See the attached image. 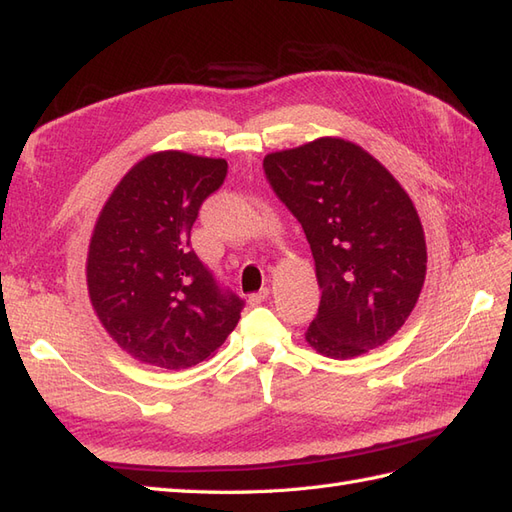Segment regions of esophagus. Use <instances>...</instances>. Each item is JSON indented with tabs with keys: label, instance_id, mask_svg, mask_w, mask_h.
Here are the masks:
<instances>
[{
	"label": "esophagus",
	"instance_id": "1",
	"mask_svg": "<svg viewBox=\"0 0 512 512\" xmlns=\"http://www.w3.org/2000/svg\"><path fill=\"white\" fill-rule=\"evenodd\" d=\"M268 296H270V290H268V287H261L259 292H255V294L248 296V303H251V305H261Z\"/></svg>",
	"mask_w": 512,
	"mask_h": 512
}]
</instances>
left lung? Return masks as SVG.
Wrapping results in <instances>:
<instances>
[{"instance_id":"obj_1","label":"left lung","mask_w":512,"mask_h":512,"mask_svg":"<svg viewBox=\"0 0 512 512\" xmlns=\"http://www.w3.org/2000/svg\"><path fill=\"white\" fill-rule=\"evenodd\" d=\"M272 190L298 218L322 290L307 344L352 359L396 335L426 279V240L411 196L359 144L324 136L264 157Z\"/></svg>"}]
</instances>
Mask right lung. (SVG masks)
Wrapping results in <instances>:
<instances>
[{
	"label": "right lung",
	"mask_w": 512,
	"mask_h": 512,
	"mask_svg": "<svg viewBox=\"0 0 512 512\" xmlns=\"http://www.w3.org/2000/svg\"><path fill=\"white\" fill-rule=\"evenodd\" d=\"M225 177L222 157L157 151L127 170L99 212L88 296L131 359L186 370L212 357L238 324L244 300L220 290L190 246L201 203Z\"/></svg>",
	"instance_id": "right-lung-1"
}]
</instances>
